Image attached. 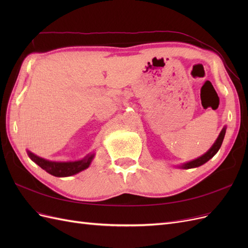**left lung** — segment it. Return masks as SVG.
I'll return each instance as SVG.
<instances>
[{"label":"left lung","instance_id":"8db88e82","mask_svg":"<svg viewBox=\"0 0 248 248\" xmlns=\"http://www.w3.org/2000/svg\"><path fill=\"white\" fill-rule=\"evenodd\" d=\"M226 127H223L222 130L220 131L218 138H217V140H215V142L213 144V146L210 148L208 151L204 154L202 155L201 157H199V158L194 159V160H191L189 162H186L184 164H182L181 168L182 169H192V168H198L200 166H202V164L206 163L208 160H210L212 158V157L218 152V150L220 149L221 147V144H222V140L224 139V134H226Z\"/></svg>","mask_w":248,"mask_h":248}]
</instances>
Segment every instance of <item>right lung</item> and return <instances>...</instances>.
<instances>
[{
  "label": "right lung",
  "mask_w": 248,
  "mask_h": 248,
  "mask_svg": "<svg viewBox=\"0 0 248 248\" xmlns=\"http://www.w3.org/2000/svg\"><path fill=\"white\" fill-rule=\"evenodd\" d=\"M28 155L36 164H38L41 169L47 171L48 174L55 177H69L88 169L90 164H91L95 154H88L85 158L80 160L67 162L46 160L30 151H28Z\"/></svg>",
  "instance_id": "add662e5"
}]
</instances>
